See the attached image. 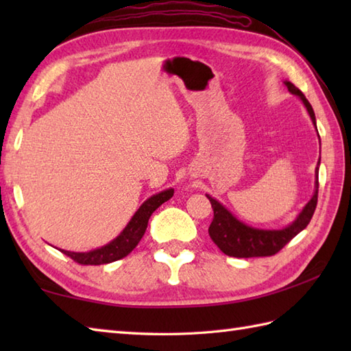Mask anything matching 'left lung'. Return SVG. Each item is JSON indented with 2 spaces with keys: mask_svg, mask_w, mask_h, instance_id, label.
I'll use <instances>...</instances> for the list:
<instances>
[{
  "mask_svg": "<svg viewBox=\"0 0 351 351\" xmlns=\"http://www.w3.org/2000/svg\"><path fill=\"white\" fill-rule=\"evenodd\" d=\"M283 84L287 86L289 93L299 96L302 99L303 106L306 107L308 113L311 116V121L317 130L315 113L314 110H312L309 101L304 98V95L293 83H289V81H283ZM318 169H319V160L315 167L314 195H312L309 202L304 205L300 214L297 215L295 220L282 229H259V228L245 225V223L238 220L232 213L228 211L217 199L206 195V197L210 199L213 211H214V219L211 221L210 229H208L211 240L217 244V247L225 253V255L234 256V258L271 256L274 253H278L283 245L288 244L297 234L302 232V230L309 225L312 215H314V211L317 208V199H318Z\"/></svg>",
  "mask_w": 351,
  "mask_h": 351,
  "instance_id": "left-lung-1",
  "label": "left lung"
}]
</instances>
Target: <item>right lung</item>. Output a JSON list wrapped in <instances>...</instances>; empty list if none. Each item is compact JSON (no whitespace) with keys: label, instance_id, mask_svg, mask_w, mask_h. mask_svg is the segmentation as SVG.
I'll return each mask as SVG.
<instances>
[{"label":"right lung","instance_id":"right-lung-1","mask_svg":"<svg viewBox=\"0 0 351 351\" xmlns=\"http://www.w3.org/2000/svg\"><path fill=\"white\" fill-rule=\"evenodd\" d=\"M173 196V189H167L158 195H154L145 200L136 214L132 215V219L128 221V225L119 234L113 241L102 245L99 249H95L90 252H69L62 250L66 256L72 258L75 263L81 265H101V264H110L114 263L117 259L125 258L128 253L132 252L136 247L141 237L145 235L149 217L156 208L161 206L164 202Z\"/></svg>","mask_w":351,"mask_h":351}]
</instances>
